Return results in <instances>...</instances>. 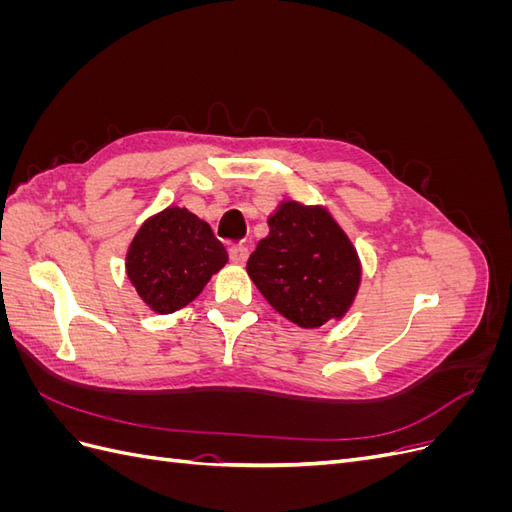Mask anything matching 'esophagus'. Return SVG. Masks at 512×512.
<instances>
[{
    "label": "esophagus",
    "instance_id": "34e87169",
    "mask_svg": "<svg viewBox=\"0 0 512 512\" xmlns=\"http://www.w3.org/2000/svg\"><path fill=\"white\" fill-rule=\"evenodd\" d=\"M228 256L232 262H237V265H243V262L247 260V256H250V250H247V245L243 243H232L228 247Z\"/></svg>",
    "mask_w": 512,
    "mask_h": 512
}]
</instances>
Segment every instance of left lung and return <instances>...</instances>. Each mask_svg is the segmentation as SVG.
<instances>
[{
    "label": "left lung",
    "instance_id": "8db88e82",
    "mask_svg": "<svg viewBox=\"0 0 512 512\" xmlns=\"http://www.w3.org/2000/svg\"><path fill=\"white\" fill-rule=\"evenodd\" d=\"M247 273L275 312L305 329L342 318L361 282L359 258L344 230L320 207L284 203Z\"/></svg>",
    "mask_w": 512,
    "mask_h": 512
}]
</instances>
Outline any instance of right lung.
Segmentation results:
<instances>
[{"mask_svg":"<svg viewBox=\"0 0 512 512\" xmlns=\"http://www.w3.org/2000/svg\"><path fill=\"white\" fill-rule=\"evenodd\" d=\"M228 260L207 222L168 207L149 218L128 250L130 282L153 312L170 314L194 301Z\"/></svg>","mask_w":512,"mask_h":512,"instance_id":"add662e5","label":"right lung"}]
</instances>
